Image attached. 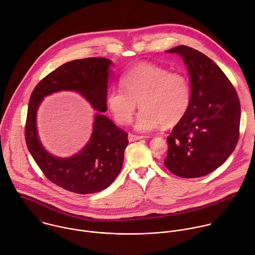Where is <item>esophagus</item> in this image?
<instances>
[{
    "label": "esophagus",
    "instance_id": "esophagus-1",
    "mask_svg": "<svg viewBox=\"0 0 255 255\" xmlns=\"http://www.w3.org/2000/svg\"><path fill=\"white\" fill-rule=\"evenodd\" d=\"M128 141H135V140H138V139H141L142 136H139V135H134L132 133H128Z\"/></svg>",
    "mask_w": 255,
    "mask_h": 255
}]
</instances>
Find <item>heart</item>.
<instances>
[{"instance_id": "1", "label": "heart", "mask_w": 255, "mask_h": 255, "mask_svg": "<svg viewBox=\"0 0 255 255\" xmlns=\"http://www.w3.org/2000/svg\"><path fill=\"white\" fill-rule=\"evenodd\" d=\"M122 89L108 92L106 104L114 119L126 126L131 122L137 103L141 111L135 130L148 132L162 125L172 127L186 116L191 101L189 79L151 63H139L121 77Z\"/></svg>"}]
</instances>
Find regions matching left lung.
Here are the masks:
<instances>
[{"label": "left lung", "instance_id": "left-lung-1", "mask_svg": "<svg viewBox=\"0 0 255 255\" xmlns=\"http://www.w3.org/2000/svg\"><path fill=\"white\" fill-rule=\"evenodd\" d=\"M166 52L183 59L190 76L191 101L167 138L164 164L182 178L206 176L226 162L237 144L239 98L224 72L200 51L180 45Z\"/></svg>", "mask_w": 255, "mask_h": 255}]
</instances>
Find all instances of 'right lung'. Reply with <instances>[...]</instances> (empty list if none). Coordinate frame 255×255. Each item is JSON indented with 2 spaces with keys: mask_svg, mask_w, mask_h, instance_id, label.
Wrapping results in <instances>:
<instances>
[{
  "mask_svg": "<svg viewBox=\"0 0 255 255\" xmlns=\"http://www.w3.org/2000/svg\"><path fill=\"white\" fill-rule=\"evenodd\" d=\"M113 62L92 57L67 62L43 78L34 88L27 114L26 143L44 175L55 185L77 194H93L107 189L120 174L128 133L104 115ZM60 91H74L97 111L93 132L75 155L60 158L51 155L40 142L36 129V113L44 97Z\"/></svg>",
  "mask_w": 255,
  "mask_h": 255,
  "instance_id": "add662e5",
  "label": "right lung"
}]
</instances>
